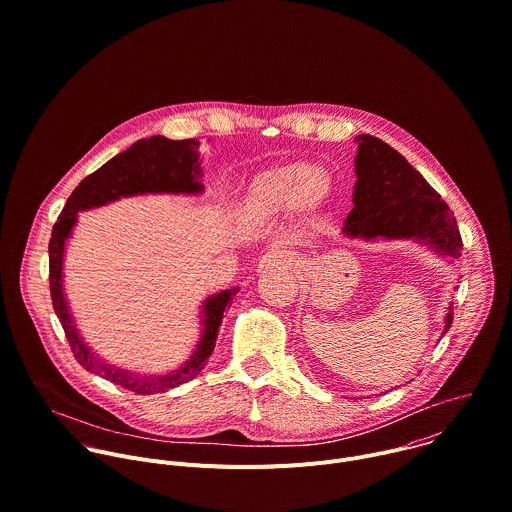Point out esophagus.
Returning a JSON list of instances; mask_svg holds the SVG:
<instances>
[{
  "label": "esophagus",
  "instance_id": "34e87169",
  "mask_svg": "<svg viewBox=\"0 0 512 512\" xmlns=\"http://www.w3.org/2000/svg\"><path fill=\"white\" fill-rule=\"evenodd\" d=\"M293 257L283 251H269L259 259V269H275V267H287L291 265Z\"/></svg>",
  "mask_w": 512,
  "mask_h": 512
}]
</instances>
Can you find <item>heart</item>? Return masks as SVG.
Here are the masks:
<instances>
[{
	"label": "heart",
	"instance_id": "b5f03b06",
	"mask_svg": "<svg viewBox=\"0 0 512 512\" xmlns=\"http://www.w3.org/2000/svg\"><path fill=\"white\" fill-rule=\"evenodd\" d=\"M329 191L331 177L321 166H275L253 179L239 217L245 223H261L291 207L313 213L325 203Z\"/></svg>",
	"mask_w": 512,
	"mask_h": 512
}]
</instances>
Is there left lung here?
Returning a JSON list of instances; mask_svg holds the SVG:
<instances>
[{
  "instance_id": "obj_1",
  "label": "left lung",
  "mask_w": 512,
  "mask_h": 512,
  "mask_svg": "<svg viewBox=\"0 0 512 512\" xmlns=\"http://www.w3.org/2000/svg\"><path fill=\"white\" fill-rule=\"evenodd\" d=\"M356 156L354 209L346 219L350 239H414L438 255L458 259L460 231L450 207L418 170L384 140L360 134ZM446 313L444 333L452 323Z\"/></svg>"
}]
</instances>
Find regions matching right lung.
<instances>
[{"instance_id":"obj_1","label":"right lung","mask_w":512,"mask_h":512,"mask_svg":"<svg viewBox=\"0 0 512 512\" xmlns=\"http://www.w3.org/2000/svg\"><path fill=\"white\" fill-rule=\"evenodd\" d=\"M197 138L189 140H170L164 136H150L134 142L128 150L116 154L106 164H102L96 173L88 175L68 197L54 229L48 245L50 253V293L54 311L64 327L66 339L72 348L78 364L102 376L104 380L114 382L136 394H158L170 388H177L193 378L207 366L215 350V342L219 335V327L223 321V311L233 301L237 289H225L205 299L203 303V333L199 346L189 362L181 368L162 374V376H146L130 370L116 368L100 360L78 333L74 317L70 313L64 285H62V267H64V247L72 229L76 225L78 213L108 205L122 197L146 195V193H170V195H201V160H199Z\"/></svg>"}]
</instances>
